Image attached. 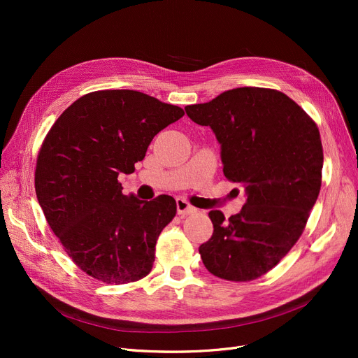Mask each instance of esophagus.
I'll return each instance as SVG.
<instances>
[{
  "label": "esophagus",
  "instance_id": "esophagus-1",
  "mask_svg": "<svg viewBox=\"0 0 358 358\" xmlns=\"http://www.w3.org/2000/svg\"><path fill=\"white\" fill-rule=\"evenodd\" d=\"M196 208H193V206L184 200V199H177V212L178 215H192V213H196Z\"/></svg>",
  "mask_w": 358,
  "mask_h": 358
}]
</instances>
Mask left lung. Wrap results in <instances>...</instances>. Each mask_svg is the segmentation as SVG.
Here are the masks:
<instances>
[{
    "label": "left lung",
    "mask_w": 358,
    "mask_h": 358,
    "mask_svg": "<svg viewBox=\"0 0 358 358\" xmlns=\"http://www.w3.org/2000/svg\"><path fill=\"white\" fill-rule=\"evenodd\" d=\"M185 113L213 130L224 177L247 193L228 220L209 212L213 235L199 248L203 264L224 280H255L292 250L316 203L324 165L317 126L286 94L259 87L228 90Z\"/></svg>",
    "instance_id": "8db88e82"
}]
</instances>
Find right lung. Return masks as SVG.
Here are the masks:
<instances>
[{
  "mask_svg": "<svg viewBox=\"0 0 358 358\" xmlns=\"http://www.w3.org/2000/svg\"><path fill=\"white\" fill-rule=\"evenodd\" d=\"M184 116L134 90L85 94L58 117L37 155L34 189L65 252L107 285L149 274L161 231L173 220L171 196H124L119 176L131 174L154 136Z\"/></svg>",
  "mask_w": 358,
  "mask_h": 358,
  "instance_id": "right-lung-1",
  "label": "right lung"
}]
</instances>
